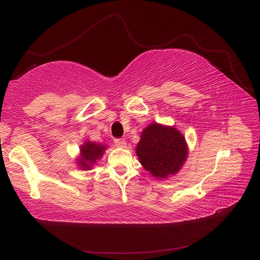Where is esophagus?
<instances>
[{"label":"esophagus","instance_id":"obj_1","mask_svg":"<svg viewBox=\"0 0 260 260\" xmlns=\"http://www.w3.org/2000/svg\"><path fill=\"white\" fill-rule=\"evenodd\" d=\"M115 145L117 147H125L127 146V141H125L124 139H115Z\"/></svg>","mask_w":260,"mask_h":260}]
</instances>
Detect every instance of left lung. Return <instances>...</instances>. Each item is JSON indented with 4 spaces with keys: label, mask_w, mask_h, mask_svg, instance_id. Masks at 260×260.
I'll return each instance as SVG.
<instances>
[{
    "label": "left lung",
    "mask_w": 260,
    "mask_h": 260,
    "mask_svg": "<svg viewBox=\"0 0 260 260\" xmlns=\"http://www.w3.org/2000/svg\"><path fill=\"white\" fill-rule=\"evenodd\" d=\"M136 154L145 170L154 178L164 180L177 175L183 167L188 147L177 128L153 122L141 133Z\"/></svg>",
    "instance_id": "1"
}]
</instances>
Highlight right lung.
Segmentation results:
<instances>
[{"label":"right lung","mask_w":260,"mask_h":260,"mask_svg":"<svg viewBox=\"0 0 260 260\" xmlns=\"http://www.w3.org/2000/svg\"><path fill=\"white\" fill-rule=\"evenodd\" d=\"M80 152L78 155L76 162L77 166L81 170H91L98 160L102 158L104 152L107 149L105 144L92 142L90 140H85L83 144L80 145Z\"/></svg>","instance_id":"obj_1"}]
</instances>
